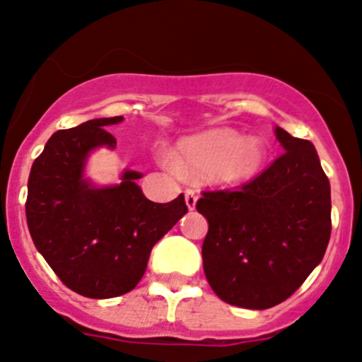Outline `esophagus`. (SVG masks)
<instances>
[{
  "instance_id": "1",
  "label": "esophagus",
  "mask_w": 362,
  "mask_h": 362,
  "mask_svg": "<svg viewBox=\"0 0 362 362\" xmlns=\"http://www.w3.org/2000/svg\"><path fill=\"white\" fill-rule=\"evenodd\" d=\"M197 200H198V197H197V191H192V189H187V191H185V205H187L189 209H194V205H197Z\"/></svg>"
}]
</instances>
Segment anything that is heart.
<instances>
[{"mask_svg":"<svg viewBox=\"0 0 362 362\" xmlns=\"http://www.w3.org/2000/svg\"><path fill=\"white\" fill-rule=\"evenodd\" d=\"M264 155L261 141L241 139L230 128H214L182 139L171 164L184 173L209 171L216 184L241 185L259 173Z\"/></svg>","mask_w":362,"mask_h":362,"instance_id":"heart-1","label":"heart"}]
</instances>
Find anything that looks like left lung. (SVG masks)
<instances>
[{"label": "left lung", "mask_w": 362, "mask_h": 362, "mask_svg": "<svg viewBox=\"0 0 362 362\" xmlns=\"http://www.w3.org/2000/svg\"><path fill=\"white\" fill-rule=\"evenodd\" d=\"M284 151L238 189L204 191L202 246L212 291L230 305L269 309L288 300L325 255L330 184L313 143L275 128Z\"/></svg>", "instance_id": "left-lung-1"}]
</instances>
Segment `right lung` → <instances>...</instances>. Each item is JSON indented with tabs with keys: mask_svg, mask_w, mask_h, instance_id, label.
<instances>
[{
	"mask_svg": "<svg viewBox=\"0 0 362 362\" xmlns=\"http://www.w3.org/2000/svg\"><path fill=\"white\" fill-rule=\"evenodd\" d=\"M123 116L90 119L49 137L28 178L26 223L33 245L71 291L114 298L139 284L155 243L187 212L184 194L155 204L124 171L121 184L93 187L83 178L87 155L116 148L107 127Z\"/></svg>",
	"mask_w": 362,
	"mask_h": 362,
	"instance_id": "1",
	"label": "right lung"
}]
</instances>
